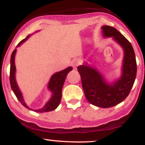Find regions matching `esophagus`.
<instances>
[{"mask_svg": "<svg viewBox=\"0 0 145 145\" xmlns=\"http://www.w3.org/2000/svg\"><path fill=\"white\" fill-rule=\"evenodd\" d=\"M80 61L79 59H74L72 61H71V66H72L74 68H76V67H78L80 64Z\"/></svg>", "mask_w": 145, "mask_h": 145, "instance_id": "esophagus-1", "label": "esophagus"}]
</instances>
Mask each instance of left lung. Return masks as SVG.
<instances>
[{"label":"left lung","instance_id":"left-lung-1","mask_svg":"<svg viewBox=\"0 0 145 145\" xmlns=\"http://www.w3.org/2000/svg\"><path fill=\"white\" fill-rule=\"evenodd\" d=\"M104 37H112L123 50L121 75L109 82L100 71L87 63L78 67L85 97L91 104L101 108H110L119 104L127 97L136 76V56L129 41L116 29L101 26Z\"/></svg>","mask_w":145,"mask_h":145}]
</instances>
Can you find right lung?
<instances>
[{
    "label": "right lung",
    "instance_id": "right-lung-1",
    "mask_svg": "<svg viewBox=\"0 0 145 145\" xmlns=\"http://www.w3.org/2000/svg\"><path fill=\"white\" fill-rule=\"evenodd\" d=\"M37 32H38V31H37ZM30 36H31V35H28L25 39L22 40L18 44L17 47L20 46L24 41H26L29 39ZM16 51H17V49L16 48L13 51L12 54H11V60H10V61H11V63H11V65H10V84H11V89L14 91V94L17 97L18 99L26 108L31 110H33L37 112H46L55 110L59 106L60 102H61V97H62L63 86L64 84L66 76H67L69 71L72 70L73 68L71 67H68L62 71L55 73L51 76L49 82L48 84V89L50 91H51L52 93L51 97L50 98L49 100L46 102V104L42 108L37 109H32L29 108L24 101L22 93L20 89H19V86L17 84V82H16V65H15V56H16Z\"/></svg>",
    "mask_w": 145,
    "mask_h": 145
}]
</instances>
